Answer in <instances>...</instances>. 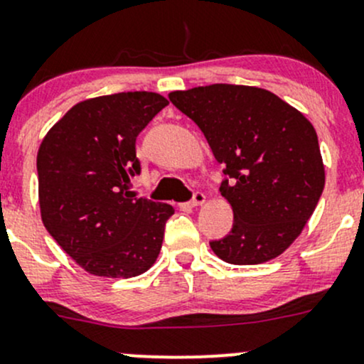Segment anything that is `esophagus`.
Wrapping results in <instances>:
<instances>
[{"mask_svg":"<svg viewBox=\"0 0 364 364\" xmlns=\"http://www.w3.org/2000/svg\"><path fill=\"white\" fill-rule=\"evenodd\" d=\"M205 203V196L203 192H196L193 193V197H192V200H190V205H192V208H197V205H200V204H204Z\"/></svg>","mask_w":364,"mask_h":364,"instance_id":"obj_1","label":"esophagus"}]
</instances>
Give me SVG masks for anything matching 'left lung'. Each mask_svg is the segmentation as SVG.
Here are the masks:
<instances>
[{
    "instance_id": "obj_1",
    "label": "left lung",
    "mask_w": 364,
    "mask_h": 364,
    "mask_svg": "<svg viewBox=\"0 0 364 364\" xmlns=\"http://www.w3.org/2000/svg\"><path fill=\"white\" fill-rule=\"evenodd\" d=\"M168 100L203 130L218 164L232 230L209 247L237 266L274 259L294 243L324 190V164L310 121L271 91L211 84Z\"/></svg>"
}]
</instances>
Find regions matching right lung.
I'll list each match as a JSON object with an SVG mask.
<instances>
[{"label":"right lung","mask_w":364,"mask_h":364,"mask_svg":"<svg viewBox=\"0 0 364 364\" xmlns=\"http://www.w3.org/2000/svg\"><path fill=\"white\" fill-rule=\"evenodd\" d=\"M168 102L128 91L79 102L47 132L36 155L42 222L95 277L132 278L155 264L174 208L128 192L141 172L137 135Z\"/></svg>","instance_id":"add662e5"}]
</instances>
